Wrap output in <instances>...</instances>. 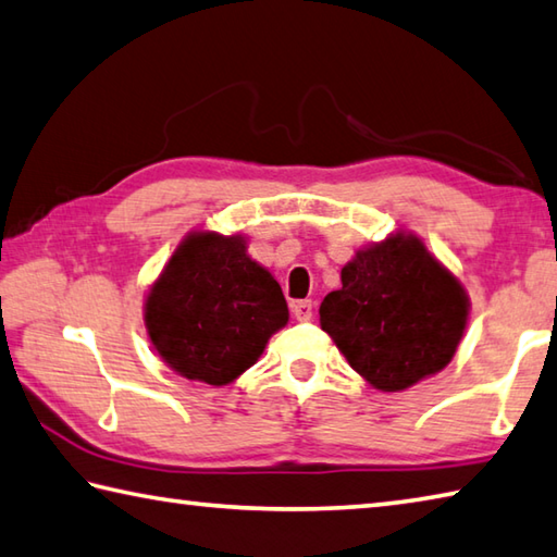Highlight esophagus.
<instances>
[{
  "label": "esophagus",
  "instance_id": "esophagus-1",
  "mask_svg": "<svg viewBox=\"0 0 557 557\" xmlns=\"http://www.w3.org/2000/svg\"><path fill=\"white\" fill-rule=\"evenodd\" d=\"M312 300H298L293 302V318H296L298 322H310L312 320Z\"/></svg>",
  "mask_w": 557,
  "mask_h": 557
}]
</instances>
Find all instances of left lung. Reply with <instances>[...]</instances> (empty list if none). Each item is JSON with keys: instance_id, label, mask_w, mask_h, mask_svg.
I'll list each match as a JSON object with an SVG mask.
<instances>
[{"instance_id": "obj_1", "label": "left lung", "mask_w": 557, "mask_h": 557, "mask_svg": "<svg viewBox=\"0 0 557 557\" xmlns=\"http://www.w3.org/2000/svg\"><path fill=\"white\" fill-rule=\"evenodd\" d=\"M460 281L414 235L356 251L342 288L324 296L320 324L351 369L397 393L446 369L468 324Z\"/></svg>"}]
</instances>
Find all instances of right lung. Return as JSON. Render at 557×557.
Instances as JSON below:
<instances>
[{"instance_id":"right-lung-1","label":"right lung","mask_w":557,"mask_h":557,"mask_svg":"<svg viewBox=\"0 0 557 557\" xmlns=\"http://www.w3.org/2000/svg\"><path fill=\"white\" fill-rule=\"evenodd\" d=\"M286 322L278 281L249 259L243 235H186L145 300V327L162 361L208 385L243 375Z\"/></svg>"}]
</instances>
